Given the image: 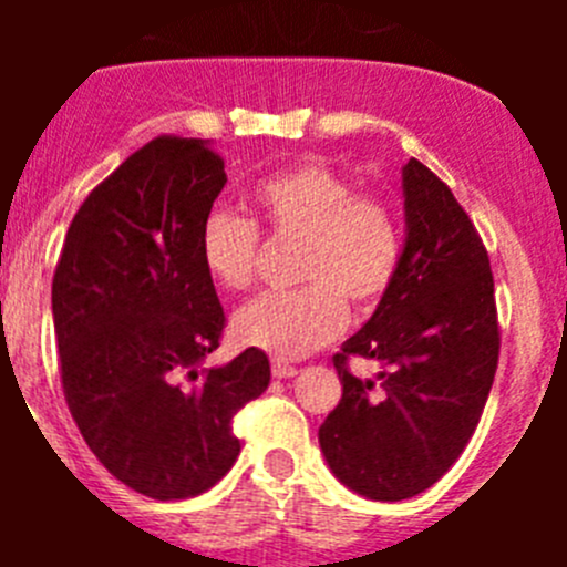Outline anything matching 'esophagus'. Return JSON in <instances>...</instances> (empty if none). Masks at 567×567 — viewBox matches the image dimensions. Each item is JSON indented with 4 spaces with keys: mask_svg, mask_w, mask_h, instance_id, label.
Listing matches in <instances>:
<instances>
[{
    "mask_svg": "<svg viewBox=\"0 0 567 567\" xmlns=\"http://www.w3.org/2000/svg\"><path fill=\"white\" fill-rule=\"evenodd\" d=\"M272 374L278 380H287V378H295L298 374V365L287 363V360H272Z\"/></svg>",
    "mask_w": 567,
    "mask_h": 567,
    "instance_id": "1",
    "label": "esophagus"
}]
</instances>
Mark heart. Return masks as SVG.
I'll return each mask as SVG.
<instances>
[{"label": "heart", "instance_id": "b5f03b06", "mask_svg": "<svg viewBox=\"0 0 567 567\" xmlns=\"http://www.w3.org/2000/svg\"><path fill=\"white\" fill-rule=\"evenodd\" d=\"M258 227L272 240L300 244L298 292H269L240 307L233 334L278 360L303 358L332 343L346 327V303L369 312L389 295L403 264V227L389 202L358 193L346 175L323 164H300L269 175L252 189ZM258 227L215 209L204 218L198 252L209 278L240 292L255 280Z\"/></svg>", "mask_w": 567, "mask_h": 567}]
</instances>
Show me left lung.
<instances>
[{"label": "left lung", "instance_id": "1", "mask_svg": "<svg viewBox=\"0 0 567 567\" xmlns=\"http://www.w3.org/2000/svg\"><path fill=\"white\" fill-rule=\"evenodd\" d=\"M400 275L358 334L340 346V403L320 425L334 477L380 503L432 488L457 463L488 400L499 323L488 252L465 209L417 158L403 167ZM349 357L381 363L380 384Z\"/></svg>", "mask_w": 567, "mask_h": 567}]
</instances>
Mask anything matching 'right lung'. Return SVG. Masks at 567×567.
Here are the masks:
<instances>
[{"label": "right lung", "mask_w": 567, "mask_h": 567, "mask_svg": "<svg viewBox=\"0 0 567 567\" xmlns=\"http://www.w3.org/2000/svg\"><path fill=\"white\" fill-rule=\"evenodd\" d=\"M224 184L209 142L158 135L84 198L53 275L70 414L99 463L153 499L213 488L240 452L233 417L269 385L252 346L202 369L227 323L198 252Z\"/></svg>", "instance_id": "right-lung-1"}]
</instances>
